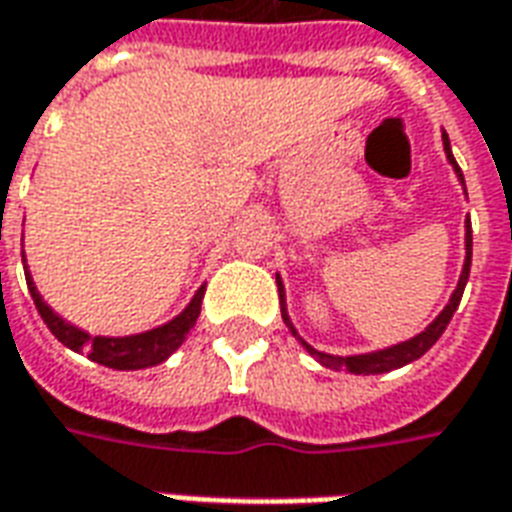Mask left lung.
Returning a JSON list of instances; mask_svg holds the SVG:
<instances>
[{
  "instance_id": "8db88e82",
  "label": "left lung",
  "mask_w": 512,
  "mask_h": 512,
  "mask_svg": "<svg viewBox=\"0 0 512 512\" xmlns=\"http://www.w3.org/2000/svg\"><path fill=\"white\" fill-rule=\"evenodd\" d=\"M444 150H447V158H450V164L455 167L458 172V178L463 183V172L461 167L455 164V158H452V150H450V139L444 134ZM466 189V186H463ZM469 268H472V222H466V263H463V271H461V279H458V288L452 293L450 304L441 310V315L436 321L430 323L428 329L422 334H417L414 340H408V343H400L395 348H386V351H376V354H362V356H332V354H321V351H315L312 345H307L301 340V345L310 351L323 367H329V370H351L356 376H376V373H389V370H397V367L408 365V362H414L419 356L428 351L430 345L439 340L444 329H447V323L452 321V315L458 310V304H461V296H463V288H466V279H469ZM282 318L285 323L290 326V332L296 334L293 329V323H290L288 312H285V301H282ZM299 337V334H296Z\"/></svg>"
}]
</instances>
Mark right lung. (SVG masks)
I'll use <instances>...</instances> for the list:
<instances>
[{
    "instance_id": "right-lung-1",
    "label": "right lung",
    "mask_w": 512,
    "mask_h": 512,
    "mask_svg": "<svg viewBox=\"0 0 512 512\" xmlns=\"http://www.w3.org/2000/svg\"><path fill=\"white\" fill-rule=\"evenodd\" d=\"M27 285L29 293H32V301H35V307H38L40 312V318L49 326L51 334H54L62 345H68L73 351H84L93 362H98V365L104 367H112V370H142V367H153L158 365V362H164L172 351H178L180 343L186 340L189 329L197 323V318H200L202 293H205V288L197 290V296L191 299L189 307L180 312L175 321H169L167 326H158L153 332L134 334V337H90V334L82 332V329H76L71 323L62 321L57 312H51L49 307L43 304L40 293L35 290V285H32V279H29V271Z\"/></svg>"
}]
</instances>
